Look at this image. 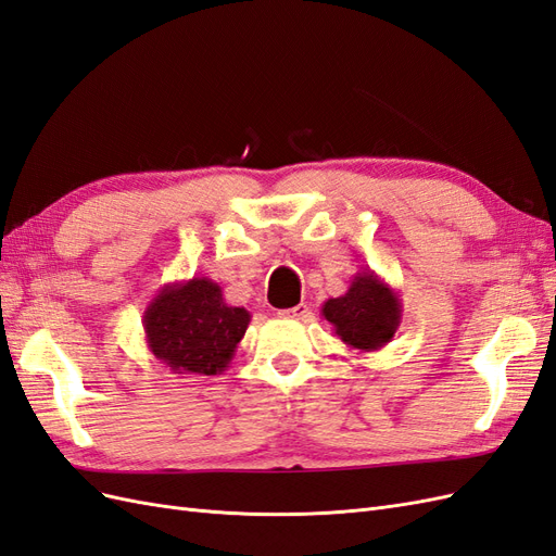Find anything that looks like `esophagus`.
<instances>
[{
  "label": "esophagus",
  "instance_id": "esophagus-1",
  "mask_svg": "<svg viewBox=\"0 0 556 556\" xmlns=\"http://www.w3.org/2000/svg\"><path fill=\"white\" fill-rule=\"evenodd\" d=\"M280 315H285V317H294V319H308V317H311V308H308L306 304H299V306H294V308L282 311Z\"/></svg>",
  "mask_w": 556,
  "mask_h": 556
}]
</instances>
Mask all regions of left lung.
<instances>
[{
  "instance_id": "obj_1",
  "label": "left lung",
  "mask_w": 556,
  "mask_h": 556,
  "mask_svg": "<svg viewBox=\"0 0 556 556\" xmlns=\"http://www.w3.org/2000/svg\"><path fill=\"white\" fill-rule=\"evenodd\" d=\"M401 299L371 268L352 278L345 294L327 299L323 317L350 348L374 352L394 339L401 325Z\"/></svg>"
}]
</instances>
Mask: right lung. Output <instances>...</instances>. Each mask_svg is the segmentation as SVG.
<instances>
[{
	"mask_svg": "<svg viewBox=\"0 0 556 556\" xmlns=\"http://www.w3.org/2000/svg\"><path fill=\"white\" fill-rule=\"evenodd\" d=\"M250 313L229 306L211 278L169 282L143 311L148 350L172 374L217 376L233 359Z\"/></svg>",
	"mask_w": 556,
	"mask_h": 556,
	"instance_id": "obj_1",
	"label": "right lung"
}]
</instances>
